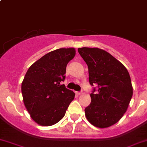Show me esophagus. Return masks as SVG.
<instances>
[{"label":"esophagus","instance_id":"obj_1","mask_svg":"<svg viewBox=\"0 0 147 147\" xmlns=\"http://www.w3.org/2000/svg\"><path fill=\"white\" fill-rule=\"evenodd\" d=\"M76 94H78V95H82V92H76Z\"/></svg>","mask_w":147,"mask_h":147}]
</instances>
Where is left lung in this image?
Listing matches in <instances>:
<instances>
[{"label":"left lung","instance_id":"8db88e82","mask_svg":"<svg viewBox=\"0 0 147 147\" xmlns=\"http://www.w3.org/2000/svg\"><path fill=\"white\" fill-rule=\"evenodd\" d=\"M88 67L89 82L98 87L91 93V102L85 109L86 119L98 128L117 123L127 111L133 95L130 75L124 65L99 48H78Z\"/></svg>","mask_w":147,"mask_h":147}]
</instances>
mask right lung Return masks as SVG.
<instances>
[{"label":"right lung","instance_id":"obj_1","mask_svg":"<svg viewBox=\"0 0 147 147\" xmlns=\"http://www.w3.org/2000/svg\"><path fill=\"white\" fill-rule=\"evenodd\" d=\"M75 54V48L57 49L44 55L27 70L21 84L23 100L39 125L49 126L59 122L75 98V92L61 82Z\"/></svg>","mask_w":147,"mask_h":147}]
</instances>
